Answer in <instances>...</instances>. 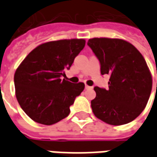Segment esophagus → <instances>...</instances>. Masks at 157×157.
Segmentation results:
<instances>
[{
    "instance_id": "obj_1",
    "label": "esophagus",
    "mask_w": 157,
    "mask_h": 157,
    "mask_svg": "<svg viewBox=\"0 0 157 157\" xmlns=\"http://www.w3.org/2000/svg\"><path fill=\"white\" fill-rule=\"evenodd\" d=\"M85 88H86V90H92V89L93 88V87H92V86H90L86 85L85 86Z\"/></svg>"
}]
</instances>
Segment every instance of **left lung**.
Returning <instances> with one entry per match:
<instances>
[{
  "instance_id": "1",
  "label": "left lung",
  "mask_w": 157,
  "mask_h": 157,
  "mask_svg": "<svg viewBox=\"0 0 157 157\" xmlns=\"http://www.w3.org/2000/svg\"><path fill=\"white\" fill-rule=\"evenodd\" d=\"M87 44L98 59L101 74L110 75L109 89L94 87V115L111 125L133 121L145 109L151 92V74L145 59L123 39L93 38Z\"/></svg>"
}]
</instances>
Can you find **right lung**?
I'll return each instance as SVG.
<instances>
[{
  "label": "right lung",
  "instance_id": "add662e5",
  "mask_svg": "<svg viewBox=\"0 0 157 157\" xmlns=\"http://www.w3.org/2000/svg\"><path fill=\"white\" fill-rule=\"evenodd\" d=\"M85 44L82 39L47 42L33 49L17 67L14 75L16 97L33 121L51 125L69 115L70 107L85 84H73L61 76Z\"/></svg>",
  "mask_w": 157,
  "mask_h": 157
}]
</instances>
